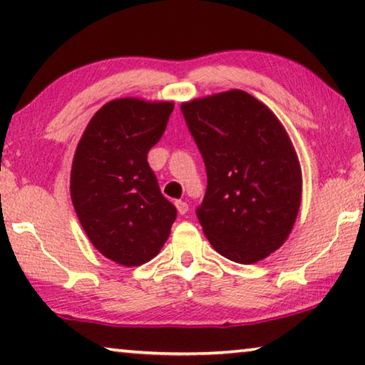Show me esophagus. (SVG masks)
<instances>
[{
	"label": "esophagus",
	"instance_id": "obj_1",
	"mask_svg": "<svg viewBox=\"0 0 365 365\" xmlns=\"http://www.w3.org/2000/svg\"><path fill=\"white\" fill-rule=\"evenodd\" d=\"M175 206H177V211L178 214H187L188 212V205L185 201H175Z\"/></svg>",
	"mask_w": 365,
	"mask_h": 365
}]
</instances>
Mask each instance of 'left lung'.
Here are the masks:
<instances>
[{"label":"left lung","mask_w":365,"mask_h":365,"mask_svg":"<svg viewBox=\"0 0 365 365\" xmlns=\"http://www.w3.org/2000/svg\"><path fill=\"white\" fill-rule=\"evenodd\" d=\"M182 114L206 165L196 209L212 248L240 264L279 250L301 205V168L275 114L243 90L183 103Z\"/></svg>","instance_id":"8db88e82"}]
</instances>
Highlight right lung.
I'll return each mask as SVG.
<instances>
[{"label":"right lung","instance_id":"obj_1","mask_svg":"<svg viewBox=\"0 0 365 365\" xmlns=\"http://www.w3.org/2000/svg\"><path fill=\"white\" fill-rule=\"evenodd\" d=\"M174 103L109 101L91 117L71 172V196L91 245L127 267L158 255L177 209L160 193L148 151L163 137Z\"/></svg>","mask_w":365,"mask_h":365}]
</instances>
